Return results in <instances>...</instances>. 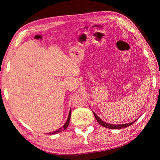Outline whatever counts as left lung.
I'll return each mask as SVG.
<instances>
[{
	"instance_id": "obj_1",
	"label": "left lung",
	"mask_w": 160,
	"mask_h": 160,
	"mask_svg": "<svg viewBox=\"0 0 160 160\" xmlns=\"http://www.w3.org/2000/svg\"><path fill=\"white\" fill-rule=\"evenodd\" d=\"M94 113V117H95L96 120L97 122H98L100 125L103 127H105V128H110V129H120V128H126V127H128L131 125H132V123H133L135 121H132L131 123H126V124H120V125H113V124H109V123H105L104 121H102V119L100 118L98 116H97V114L94 112H93Z\"/></svg>"
}]
</instances>
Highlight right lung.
<instances>
[{
    "label": "right lung",
    "mask_w": 160,
    "mask_h": 160,
    "mask_svg": "<svg viewBox=\"0 0 160 160\" xmlns=\"http://www.w3.org/2000/svg\"><path fill=\"white\" fill-rule=\"evenodd\" d=\"M70 116H71V110H70L68 118L66 123L64 124V125L63 126V127H62V128H59L58 130H57V131H53V132H49V133H48V134H56V133H58V132H61L62 131H64V130H66V129L67 128V127L68 126V125H69L70 119Z\"/></svg>",
    "instance_id": "obj_1"
}]
</instances>
